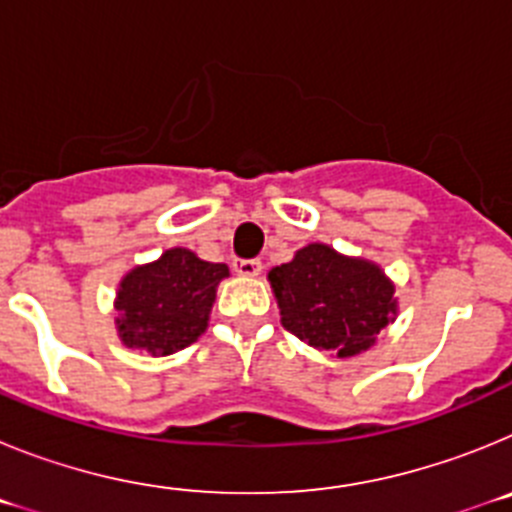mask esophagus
Masks as SVG:
<instances>
[{
  "mask_svg": "<svg viewBox=\"0 0 512 512\" xmlns=\"http://www.w3.org/2000/svg\"><path fill=\"white\" fill-rule=\"evenodd\" d=\"M233 269L238 277H259L261 274V261L259 259H238L233 261Z\"/></svg>",
  "mask_w": 512,
  "mask_h": 512,
  "instance_id": "34e87169",
  "label": "esophagus"
}]
</instances>
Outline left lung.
Masks as SVG:
<instances>
[{"label":"left lung","instance_id":"1","mask_svg":"<svg viewBox=\"0 0 512 512\" xmlns=\"http://www.w3.org/2000/svg\"><path fill=\"white\" fill-rule=\"evenodd\" d=\"M266 279L284 328L338 359L369 351L400 312L395 282L382 266L328 243H307Z\"/></svg>","mask_w":512,"mask_h":512}]
</instances>
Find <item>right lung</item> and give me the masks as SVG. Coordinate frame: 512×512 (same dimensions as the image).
Segmentation results:
<instances>
[{
    "instance_id": "add662e5",
    "label": "right lung",
    "mask_w": 512,
    "mask_h": 512,
    "mask_svg": "<svg viewBox=\"0 0 512 512\" xmlns=\"http://www.w3.org/2000/svg\"><path fill=\"white\" fill-rule=\"evenodd\" d=\"M230 277L225 264L174 246L156 261L138 264L115 292V328L122 346L148 356H171L207 330L217 284Z\"/></svg>"
}]
</instances>
